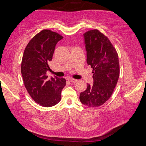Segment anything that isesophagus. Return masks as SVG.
Here are the masks:
<instances>
[{"label": "esophagus", "mask_w": 146, "mask_h": 146, "mask_svg": "<svg viewBox=\"0 0 146 146\" xmlns=\"http://www.w3.org/2000/svg\"><path fill=\"white\" fill-rule=\"evenodd\" d=\"M68 80L69 81V82H72V83H76L78 82L77 80H75V79H73V78H68Z\"/></svg>", "instance_id": "34e87169"}]
</instances>
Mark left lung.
I'll return each instance as SVG.
<instances>
[{
	"label": "left lung",
	"mask_w": 146,
	"mask_h": 146,
	"mask_svg": "<svg viewBox=\"0 0 146 146\" xmlns=\"http://www.w3.org/2000/svg\"><path fill=\"white\" fill-rule=\"evenodd\" d=\"M87 63L93 68V84L80 93L83 105L96 107L105 104L113 94L120 74L118 56L106 36L98 30L83 34Z\"/></svg>",
	"instance_id": "1"
}]
</instances>
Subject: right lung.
Segmentation results:
<instances>
[{
	"mask_svg": "<svg viewBox=\"0 0 146 146\" xmlns=\"http://www.w3.org/2000/svg\"><path fill=\"white\" fill-rule=\"evenodd\" d=\"M63 37L57 33L44 30L35 35L26 46L21 63L24 84L30 96L40 106H56L61 99V90L66 85L64 78H49V63L55 48Z\"/></svg>",
	"mask_w": 146,
	"mask_h": 146,
	"instance_id": "right-lung-1",
	"label": "right lung"
}]
</instances>
